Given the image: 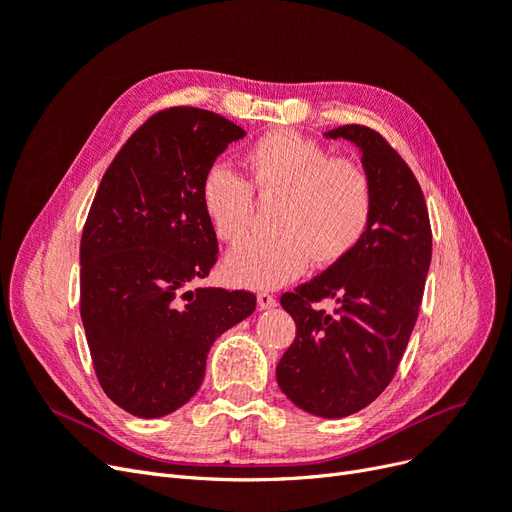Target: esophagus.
<instances>
[{
	"mask_svg": "<svg viewBox=\"0 0 512 512\" xmlns=\"http://www.w3.org/2000/svg\"><path fill=\"white\" fill-rule=\"evenodd\" d=\"M277 305V299L271 292H258V307L260 309H273Z\"/></svg>",
	"mask_w": 512,
	"mask_h": 512,
	"instance_id": "esophagus-1",
	"label": "esophagus"
}]
</instances>
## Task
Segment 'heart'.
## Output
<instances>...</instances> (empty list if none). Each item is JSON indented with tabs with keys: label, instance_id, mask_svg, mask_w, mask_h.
Listing matches in <instances>:
<instances>
[{
	"label": "heart",
	"instance_id": "heart-1",
	"mask_svg": "<svg viewBox=\"0 0 512 512\" xmlns=\"http://www.w3.org/2000/svg\"><path fill=\"white\" fill-rule=\"evenodd\" d=\"M247 181L224 164H213L200 183L205 218L224 243L247 237L256 198H280V235L252 239L232 250L226 277L245 288H280L303 275L312 258L329 267L348 256L367 232L374 188L367 170L331 158L320 143L292 130L262 134L245 151Z\"/></svg>",
	"mask_w": 512,
	"mask_h": 512
}]
</instances>
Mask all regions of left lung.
Here are the masks:
<instances>
[{
    "mask_svg": "<svg viewBox=\"0 0 512 512\" xmlns=\"http://www.w3.org/2000/svg\"><path fill=\"white\" fill-rule=\"evenodd\" d=\"M324 136L359 147L374 209L348 256L282 294L297 337L275 374L294 406L344 418L389 386L406 352L431 262V226L421 185L376 130L352 123ZM322 298L338 303L333 315L313 307Z\"/></svg>",
    "mask_w": 512,
    "mask_h": 512,
    "instance_id": "left-lung-1",
    "label": "left lung"
}]
</instances>
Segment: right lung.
<instances>
[{
  "label": "right lung",
  "mask_w": 512,
  "mask_h": 512,
  "mask_svg": "<svg viewBox=\"0 0 512 512\" xmlns=\"http://www.w3.org/2000/svg\"><path fill=\"white\" fill-rule=\"evenodd\" d=\"M245 136L192 106L149 117L100 181L81 237V318L98 382L141 418L175 412L196 395L207 354L250 316L247 290L190 288L218 260L200 183Z\"/></svg>",
  "instance_id": "1"
}]
</instances>
